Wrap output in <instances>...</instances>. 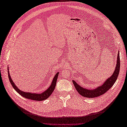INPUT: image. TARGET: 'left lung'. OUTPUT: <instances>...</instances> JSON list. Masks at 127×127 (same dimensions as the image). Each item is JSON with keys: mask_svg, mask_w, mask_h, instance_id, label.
<instances>
[{"mask_svg": "<svg viewBox=\"0 0 127 127\" xmlns=\"http://www.w3.org/2000/svg\"><path fill=\"white\" fill-rule=\"evenodd\" d=\"M119 55V52H118L117 63L114 73L111 75V77L107 78V79L101 86H98L96 88H94L92 89V90L86 89L80 86L75 81L72 80V82H73L75 87L78 92V93L80 95H81L83 96L86 97V98H93L102 95L105 93H106L110 88H111L115 83V82L116 81L118 74H119L120 69V58Z\"/></svg>", "mask_w": 127, "mask_h": 127, "instance_id": "1", "label": "left lung"}]
</instances>
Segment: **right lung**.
I'll use <instances>...</instances> for the list:
<instances>
[{"label": "right lung", "mask_w": 127, "mask_h": 127, "mask_svg": "<svg viewBox=\"0 0 127 127\" xmlns=\"http://www.w3.org/2000/svg\"><path fill=\"white\" fill-rule=\"evenodd\" d=\"M58 74H59V72H57L55 77H54V78L53 79L52 83H51V85H50V87L47 89V90H46L44 92H42L41 93H32L30 92H23L22 91L19 90L18 87H17V86L15 85L14 82H13L11 78L10 73H9V68H8V76H9L10 82L13 87V88L15 89L18 94H20L21 95L23 96L24 98L28 99L33 100H36V101L44 100L47 99L48 97L51 95V94L52 93V92L56 87V85L57 80V79H58Z\"/></svg>", "instance_id": "right-lung-1"}]
</instances>
